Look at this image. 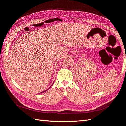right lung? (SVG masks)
Segmentation results:
<instances>
[{"mask_svg": "<svg viewBox=\"0 0 126 126\" xmlns=\"http://www.w3.org/2000/svg\"><path fill=\"white\" fill-rule=\"evenodd\" d=\"M53 84L52 85H51V86H52L53 85ZM51 86L50 87H51ZM50 87H49V89H47V90H45V91H43V92H41V93H44V92H45V91H47V90H48L50 89Z\"/></svg>", "mask_w": 126, "mask_h": 126, "instance_id": "1", "label": "right lung"}]
</instances>
